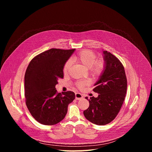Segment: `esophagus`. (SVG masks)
Segmentation results:
<instances>
[{
	"mask_svg": "<svg viewBox=\"0 0 152 152\" xmlns=\"http://www.w3.org/2000/svg\"><path fill=\"white\" fill-rule=\"evenodd\" d=\"M75 97H76V99L78 100L82 99L83 97V95L82 94H80V93H76L75 94Z\"/></svg>",
	"mask_w": 152,
	"mask_h": 152,
	"instance_id": "esophagus-1",
	"label": "esophagus"
}]
</instances>
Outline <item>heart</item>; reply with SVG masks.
<instances>
[{
  "mask_svg": "<svg viewBox=\"0 0 152 152\" xmlns=\"http://www.w3.org/2000/svg\"><path fill=\"white\" fill-rule=\"evenodd\" d=\"M72 61L79 63L85 67L89 69L90 73L94 76L100 75L103 69L104 64L102 61L96 60V55L91 51L88 50H85L80 52L77 55L74 56L72 58ZM71 66V61H67L64 64L63 70L64 72H67ZM89 82L88 80L80 81L77 82V86L80 88H83L85 86L88 85Z\"/></svg>",
  "mask_w": 152,
  "mask_h": 152,
  "instance_id": "b5f03b06",
  "label": "heart"
}]
</instances>
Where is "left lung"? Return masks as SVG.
I'll return each instance as SVG.
<instances>
[{"mask_svg": "<svg viewBox=\"0 0 152 152\" xmlns=\"http://www.w3.org/2000/svg\"><path fill=\"white\" fill-rule=\"evenodd\" d=\"M104 69L94 85L97 97L88 100L90 106L83 111L85 118L97 125L111 122L119 113L125 99L127 79L124 67L119 59L110 52H103Z\"/></svg>", "mask_w": 152, "mask_h": 152, "instance_id": "left-lung-1", "label": "left lung"}]
</instances>
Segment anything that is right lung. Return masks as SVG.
Segmentation results:
<instances>
[{
    "label": "right lung",
    "instance_id": "1",
    "mask_svg": "<svg viewBox=\"0 0 152 152\" xmlns=\"http://www.w3.org/2000/svg\"><path fill=\"white\" fill-rule=\"evenodd\" d=\"M75 49H51L30 62L25 75L26 104L32 117L39 123L53 125L62 121L68 105L75 99L72 91L58 93L55 85L64 77V64Z\"/></svg>",
    "mask_w": 152,
    "mask_h": 152
}]
</instances>
